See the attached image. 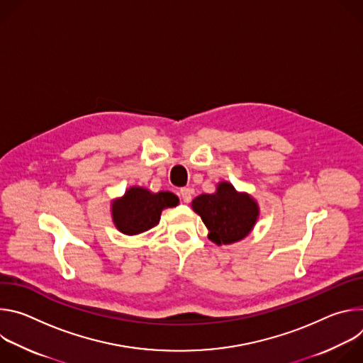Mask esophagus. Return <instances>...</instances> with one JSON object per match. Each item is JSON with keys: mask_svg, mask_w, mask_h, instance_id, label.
Returning a JSON list of instances; mask_svg holds the SVG:
<instances>
[{"mask_svg": "<svg viewBox=\"0 0 363 363\" xmlns=\"http://www.w3.org/2000/svg\"><path fill=\"white\" fill-rule=\"evenodd\" d=\"M179 195H181L182 201L188 203V202H191V199H192V189H191V188H188V186H185V188H181V191H179Z\"/></svg>", "mask_w": 363, "mask_h": 363, "instance_id": "1", "label": "esophagus"}]
</instances>
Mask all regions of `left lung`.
Wrapping results in <instances>:
<instances>
[{
    "label": "left lung",
    "mask_w": 363,
    "mask_h": 363,
    "mask_svg": "<svg viewBox=\"0 0 363 363\" xmlns=\"http://www.w3.org/2000/svg\"><path fill=\"white\" fill-rule=\"evenodd\" d=\"M208 238L217 245H230L244 240L260 217V206L248 192H240L228 181H221L213 194H201L192 203Z\"/></svg>",
    "instance_id": "left-lung-1"
}]
</instances>
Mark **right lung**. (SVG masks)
<instances>
[{
  "label": "right lung",
  "mask_w": 363,
  "mask_h": 363,
  "mask_svg": "<svg viewBox=\"0 0 363 363\" xmlns=\"http://www.w3.org/2000/svg\"><path fill=\"white\" fill-rule=\"evenodd\" d=\"M178 203L179 198L169 191L152 192L135 185L112 201V221L122 234L139 235L160 223L164 210L174 208Z\"/></svg>",
  "instance_id": "1"
}]
</instances>
